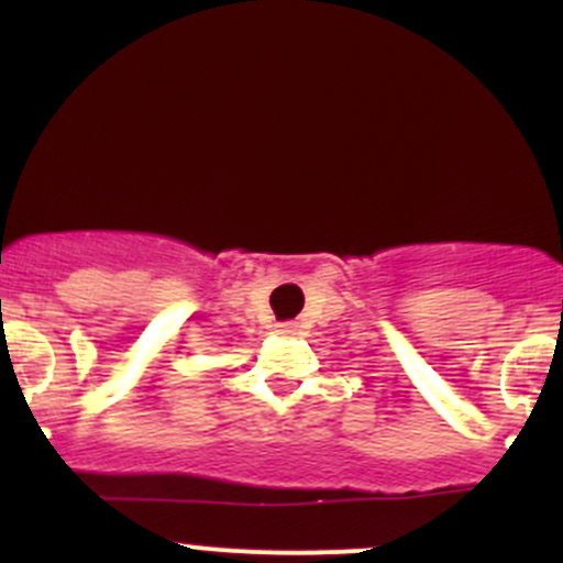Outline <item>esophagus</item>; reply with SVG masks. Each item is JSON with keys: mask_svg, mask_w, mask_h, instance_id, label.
Instances as JSON below:
<instances>
[{"mask_svg": "<svg viewBox=\"0 0 563 563\" xmlns=\"http://www.w3.org/2000/svg\"><path fill=\"white\" fill-rule=\"evenodd\" d=\"M277 333H283V335L296 333V322H283V325H277Z\"/></svg>", "mask_w": 563, "mask_h": 563, "instance_id": "1", "label": "esophagus"}]
</instances>
